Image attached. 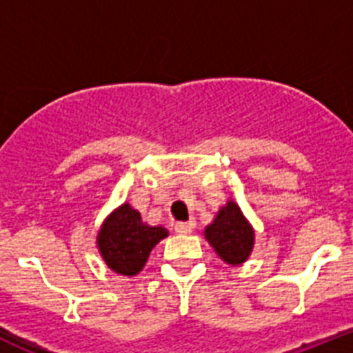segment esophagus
Wrapping results in <instances>:
<instances>
[{"mask_svg":"<svg viewBox=\"0 0 353 353\" xmlns=\"http://www.w3.org/2000/svg\"><path fill=\"white\" fill-rule=\"evenodd\" d=\"M174 230H176V233L189 235V233H192V230H194V223H192V221H189V223H176L174 224Z\"/></svg>","mask_w":353,"mask_h":353,"instance_id":"obj_1","label":"esophagus"}]
</instances>
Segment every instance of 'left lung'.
I'll use <instances>...</instances> for the list:
<instances>
[{"label":"left lung","instance_id":"8db88e82","mask_svg":"<svg viewBox=\"0 0 353 353\" xmlns=\"http://www.w3.org/2000/svg\"><path fill=\"white\" fill-rule=\"evenodd\" d=\"M203 235L217 256L232 267L245 263L254 248V228L233 199L219 208Z\"/></svg>","mask_w":353,"mask_h":353}]
</instances>
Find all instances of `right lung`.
I'll return each instance as SVG.
<instances>
[{
  "instance_id": "right-lung-1",
  "label": "right lung",
  "mask_w": 353,
  "mask_h": 353,
  "mask_svg": "<svg viewBox=\"0 0 353 353\" xmlns=\"http://www.w3.org/2000/svg\"><path fill=\"white\" fill-rule=\"evenodd\" d=\"M170 235L164 226H150L130 203H121L102 223L97 233V249L108 269L120 276H138L150 252Z\"/></svg>"
}]
</instances>
